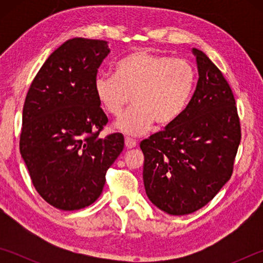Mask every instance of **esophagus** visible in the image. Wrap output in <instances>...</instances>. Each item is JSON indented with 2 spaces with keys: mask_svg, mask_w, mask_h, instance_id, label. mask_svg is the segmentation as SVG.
I'll return each instance as SVG.
<instances>
[{
  "mask_svg": "<svg viewBox=\"0 0 263 263\" xmlns=\"http://www.w3.org/2000/svg\"><path fill=\"white\" fill-rule=\"evenodd\" d=\"M125 146L127 148H133L137 146V141L135 139H131V138L126 137L125 138Z\"/></svg>",
  "mask_w": 263,
  "mask_h": 263,
  "instance_id": "34e87169",
  "label": "esophagus"
}]
</instances>
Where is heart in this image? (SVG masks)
I'll return each instance as SVG.
<instances>
[{"instance_id":"obj_1","label":"heart","mask_w":263,"mask_h":263,"mask_svg":"<svg viewBox=\"0 0 263 263\" xmlns=\"http://www.w3.org/2000/svg\"><path fill=\"white\" fill-rule=\"evenodd\" d=\"M196 70L189 61L148 51L132 52L115 65L114 75L95 80V95L102 108L115 117L130 103L116 127L128 135H142L152 127L179 119L193 95Z\"/></svg>"}]
</instances>
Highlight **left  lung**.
<instances>
[{
  "label": "left lung",
  "instance_id": "obj_1",
  "mask_svg": "<svg viewBox=\"0 0 263 263\" xmlns=\"http://www.w3.org/2000/svg\"><path fill=\"white\" fill-rule=\"evenodd\" d=\"M198 82L179 119L140 142L149 201L173 216L211 201L231 179L241 139L234 95L205 53L193 48Z\"/></svg>",
  "mask_w": 263,
  "mask_h": 263
}]
</instances>
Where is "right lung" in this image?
Returning <instances> with one entry per match:
<instances>
[{
	"label": "right lung",
	"instance_id": "add662e5",
	"mask_svg": "<svg viewBox=\"0 0 263 263\" xmlns=\"http://www.w3.org/2000/svg\"><path fill=\"white\" fill-rule=\"evenodd\" d=\"M108 43L73 38L44 62L25 97L20 151L32 184L52 206H89L124 148L122 133L100 138L108 123L95 95Z\"/></svg>",
	"mask_w": 263,
	"mask_h": 263
}]
</instances>
